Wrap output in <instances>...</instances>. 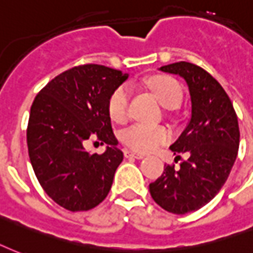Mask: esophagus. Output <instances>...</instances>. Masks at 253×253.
<instances>
[{"instance_id":"1","label":"esophagus","mask_w":253,"mask_h":253,"mask_svg":"<svg viewBox=\"0 0 253 253\" xmlns=\"http://www.w3.org/2000/svg\"><path fill=\"white\" fill-rule=\"evenodd\" d=\"M125 157H126V158H136V160H142V158H145V154H142V153H135V151H132V150H125Z\"/></svg>"}]
</instances>
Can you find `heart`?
Returning <instances> with one entry per match:
<instances>
[{"instance_id": "b5f03b06", "label": "heart", "mask_w": 253, "mask_h": 253, "mask_svg": "<svg viewBox=\"0 0 253 253\" xmlns=\"http://www.w3.org/2000/svg\"><path fill=\"white\" fill-rule=\"evenodd\" d=\"M149 88L153 91L160 103L166 108L178 107L184 92L179 83L170 76H154L147 82ZM128 102L130 89L127 85H119L114 89L108 99V115L117 123H123L128 118ZM123 143L132 150L151 151L164 145L170 139V131L164 126H155L147 123H134L121 134Z\"/></svg>"}]
</instances>
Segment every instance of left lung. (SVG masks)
I'll return each instance as SVG.
<instances>
[{"label": "left lung", "mask_w": 253, "mask_h": 253, "mask_svg": "<svg viewBox=\"0 0 253 253\" xmlns=\"http://www.w3.org/2000/svg\"><path fill=\"white\" fill-rule=\"evenodd\" d=\"M179 75L188 84L192 115L188 126L170 146L175 157L188 154L179 169L168 165L149 186L155 203L174 214L194 212L207 205L225 184L235 164L240 131L235 108L220 83L205 69L179 61L161 67Z\"/></svg>", "instance_id": "obj_1"}]
</instances>
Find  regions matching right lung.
I'll return each instance as SVG.
<instances>
[{
    "instance_id": "right-lung-1",
    "label": "right lung",
    "mask_w": 253,
    "mask_h": 253,
    "mask_svg": "<svg viewBox=\"0 0 253 253\" xmlns=\"http://www.w3.org/2000/svg\"><path fill=\"white\" fill-rule=\"evenodd\" d=\"M127 78L104 65H79L57 75L33 100L27 130L32 168L45 193L71 212L102 203L123 161L108 99ZM87 140L109 146L91 155L84 149Z\"/></svg>"
}]
</instances>
